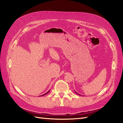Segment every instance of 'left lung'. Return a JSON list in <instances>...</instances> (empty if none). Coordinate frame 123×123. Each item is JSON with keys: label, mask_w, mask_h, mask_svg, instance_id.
<instances>
[{"label": "left lung", "mask_w": 123, "mask_h": 123, "mask_svg": "<svg viewBox=\"0 0 123 123\" xmlns=\"http://www.w3.org/2000/svg\"><path fill=\"white\" fill-rule=\"evenodd\" d=\"M76 92V93H77V94H78V93H77V92ZM79 95H80V94H79Z\"/></svg>", "instance_id": "obj_1"}]
</instances>
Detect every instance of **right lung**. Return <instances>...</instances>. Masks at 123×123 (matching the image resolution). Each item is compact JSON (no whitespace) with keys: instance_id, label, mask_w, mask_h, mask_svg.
<instances>
[{"instance_id":"obj_1","label":"right lung","mask_w":123,"mask_h":123,"mask_svg":"<svg viewBox=\"0 0 123 123\" xmlns=\"http://www.w3.org/2000/svg\"><path fill=\"white\" fill-rule=\"evenodd\" d=\"M49 91H50V90H49V91H48V92H47V93H45V94H43V95H41V96H43V95H46V94H47V93H48V92H49Z\"/></svg>"}]
</instances>
